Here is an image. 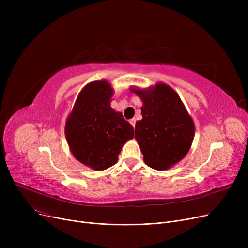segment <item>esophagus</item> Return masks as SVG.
<instances>
[{
	"label": "esophagus",
	"mask_w": 248,
	"mask_h": 248,
	"mask_svg": "<svg viewBox=\"0 0 248 248\" xmlns=\"http://www.w3.org/2000/svg\"><path fill=\"white\" fill-rule=\"evenodd\" d=\"M136 122H137V121H136V119H132L131 121H129V124H131L135 127V126H136Z\"/></svg>",
	"instance_id": "34e87169"
}]
</instances>
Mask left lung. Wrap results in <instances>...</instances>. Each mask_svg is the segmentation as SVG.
I'll use <instances>...</instances> for the list:
<instances>
[{"instance_id":"1","label":"left lung","mask_w":248,"mask_h":248,"mask_svg":"<svg viewBox=\"0 0 248 248\" xmlns=\"http://www.w3.org/2000/svg\"><path fill=\"white\" fill-rule=\"evenodd\" d=\"M131 90L142 101V119L136 124L135 138L144 161L155 170H167L191 148L195 135L192 117L176 91L163 82Z\"/></svg>"}]
</instances>
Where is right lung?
I'll return each mask as SVG.
<instances>
[{
  "instance_id": "1",
  "label": "right lung",
  "mask_w": 248,
  "mask_h": 248,
  "mask_svg": "<svg viewBox=\"0 0 248 248\" xmlns=\"http://www.w3.org/2000/svg\"><path fill=\"white\" fill-rule=\"evenodd\" d=\"M113 89L106 80L88 83L78 94L65 124V136L74 158L102 171L113 166L134 127L110 108Z\"/></svg>"
}]
</instances>
